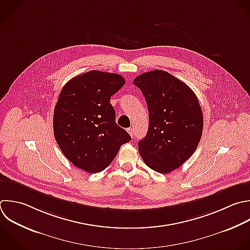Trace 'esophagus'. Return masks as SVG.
<instances>
[{
    "label": "esophagus",
    "mask_w": 250,
    "mask_h": 250,
    "mask_svg": "<svg viewBox=\"0 0 250 250\" xmlns=\"http://www.w3.org/2000/svg\"><path fill=\"white\" fill-rule=\"evenodd\" d=\"M127 132L129 133V135H130L131 137H134V129H133V128H128V129H127Z\"/></svg>",
    "instance_id": "obj_1"
}]
</instances>
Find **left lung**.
<instances>
[{"label":"left lung","mask_w":250,"mask_h":250,"mask_svg":"<svg viewBox=\"0 0 250 250\" xmlns=\"http://www.w3.org/2000/svg\"><path fill=\"white\" fill-rule=\"evenodd\" d=\"M148 109L146 136L138 144L145 163L167 174L179 168L195 151L203 130L198 100L184 82L163 70L136 77Z\"/></svg>","instance_id":"8db88e82"}]
</instances>
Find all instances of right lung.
<instances>
[{
	"label": "right lung",
	"mask_w": 250,
	"mask_h": 250,
	"mask_svg": "<svg viewBox=\"0 0 250 250\" xmlns=\"http://www.w3.org/2000/svg\"><path fill=\"white\" fill-rule=\"evenodd\" d=\"M125 84L123 76L91 70L69 80L54 112V135L65 157L89 173L104 170L130 135L115 122L110 98Z\"/></svg>",
	"instance_id": "right-lung-1"
}]
</instances>
